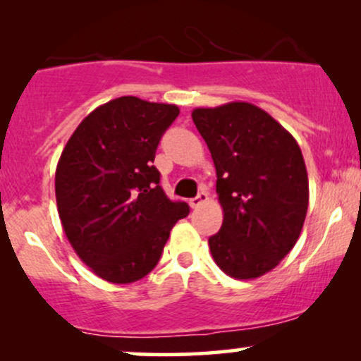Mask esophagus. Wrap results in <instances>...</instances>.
<instances>
[{"label":"esophagus","mask_w":361,"mask_h":361,"mask_svg":"<svg viewBox=\"0 0 361 361\" xmlns=\"http://www.w3.org/2000/svg\"><path fill=\"white\" fill-rule=\"evenodd\" d=\"M207 200H209V193L200 192V193L197 195V197L190 200V207H192V209H197V207H200L202 204H205Z\"/></svg>","instance_id":"esophagus-1"}]
</instances>
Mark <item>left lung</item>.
<instances>
[{
	"mask_svg": "<svg viewBox=\"0 0 361 361\" xmlns=\"http://www.w3.org/2000/svg\"><path fill=\"white\" fill-rule=\"evenodd\" d=\"M192 118L212 154L222 227L209 246L217 267L235 280L271 271L299 239L309 180L292 134L247 102L195 109Z\"/></svg>",
	"mask_w": 361,
	"mask_h": 361,
	"instance_id": "obj_1",
	"label": "left lung"
}]
</instances>
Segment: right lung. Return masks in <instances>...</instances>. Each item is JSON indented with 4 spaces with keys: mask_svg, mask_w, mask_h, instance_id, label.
Returning a JSON list of instances; mask_svg holds the SVG:
<instances>
[{
    "mask_svg": "<svg viewBox=\"0 0 361 361\" xmlns=\"http://www.w3.org/2000/svg\"><path fill=\"white\" fill-rule=\"evenodd\" d=\"M176 105L120 97L94 109L62 149L57 212L66 238L90 270L110 283L152 271L173 226L188 215L159 186L154 163Z\"/></svg>",
    "mask_w": 361,
    "mask_h": 361,
    "instance_id": "add662e5",
    "label": "right lung"
}]
</instances>
